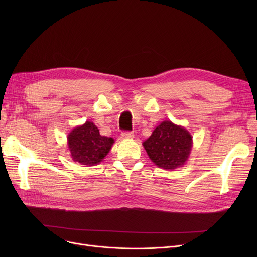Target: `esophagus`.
Instances as JSON below:
<instances>
[{
	"label": "esophagus",
	"mask_w": 257,
	"mask_h": 257,
	"mask_svg": "<svg viewBox=\"0 0 257 257\" xmlns=\"http://www.w3.org/2000/svg\"><path fill=\"white\" fill-rule=\"evenodd\" d=\"M121 138H123V139H133L134 134H133V132H123V133H121Z\"/></svg>",
	"instance_id": "1"
}]
</instances>
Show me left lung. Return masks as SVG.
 Returning a JSON list of instances; mask_svg holds the SVG:
<instances>
[{
    "mask_svg": "<svg viewBox=\"0 0 257 257\" xmlns=\"http://www.w3.org/2000/svg\"><path fill=\"white\" fill-rule=\"evenodd\" d=\"M143 146L158 168L173 171L185 165L193 148V137L184 127L164 120Z\"/></svg>",
    "mask_w": 257,
    "mask_h": 257,
    "instance_id": "1",
    "label": "left lung"
}]
</instances>
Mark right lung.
Masks as SVG:
<instances>
[{
  "mask_svg": "<svg viewBox=\"0 0 257 257\" xmlns=\"http://www.w3.org/2000/svg\"><path fill=\"white\" fill-rule=\"evenodd\" d=\"M112 138L101 136L98 127L86 120L67 134V148L75 163L83 166H97L111 150Z\"/></svg>",
  "mask_w": 257,
  "mask_h": 257,
  "instance_id": "right-lung-1",
  "label": "right lung"
}]
</instances>
